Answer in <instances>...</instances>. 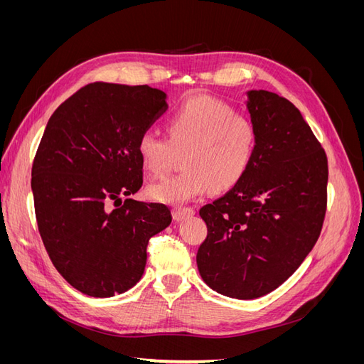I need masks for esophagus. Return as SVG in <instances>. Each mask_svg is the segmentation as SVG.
I'll list each match as a JSON object with an SVG mask.
<instances>
[{"instance_id": "34e87169", "label": "esophagus", "mask_w": 364, "mask_h": 364, "mask_svg": "<svg viewBox=\"0 0 364 364\" xmlns=\"http://www.w3.org/2000/svg\"><path fill=\"white\" fill-rule=\"evenodd\" d=\"M171 214H173V218L176 220V222H181V220H183L186 217H191L194 214V209L193 208H174Z\"/></svg>"}]
</instances>
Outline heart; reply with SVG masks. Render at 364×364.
<instances>
[{"label":"heart","mask_w":364,"mask_h":364,"mask_svg":"<svg viewBox=\"0 0 364 364\" xmlns=\"http://www.w3.org/2000/svg\"><path fill=\"white\" fill-rule=\"evenodd\" d=\"M167 138L146 130L138 136L142 167L161 178L171 168L176 153L183 155V173L149 186L150 199L182 205L209 190L225 191L245 178L257 150V129L234 107L206 95H194L168 117Z\"/></svg>","instance_id":"heart-1"}]
</instances>
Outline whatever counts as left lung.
Returning <instances> with one entry per match:
<instances>
[{"mask_svg":"<svg viewBox=\"0 0 364 364\" xmlns=\"http://www.w3.org/2000/svg\"><path fill=\"white\" fill-rule=\"evenodd\" d=\"M257 150L245 178L200 208L208 235L202 279L220 294L257 299L287 281L311 252L326 213L328 159L287 98L249 91Z\"/></svg>","mask_w":364,"mask_h":364,"instance_id":"8db88e82","label":"left lung"}]
</instances>
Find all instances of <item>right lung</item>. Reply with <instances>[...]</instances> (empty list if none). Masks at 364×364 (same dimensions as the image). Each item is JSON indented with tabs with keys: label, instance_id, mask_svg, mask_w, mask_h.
I'll use <instances>...</instances> for the list:
<instances>
[{
	"label": "right lung",
	"instance_id": "right-lung-1",
	"mask_svg": "<svg viewBox=\"0 0 364 364\" xmlns=\"http://www.w3.org/2000/svg\"><path fill=\"white\" fill-rule=\"evenodd\" d=\"M165 97L147 85L95 82L48 119L31 167L36 222L53 266L83 294L134 287L149 240L171 223L162 203L121 202L142 186L136 141L167 111Z\"/></svg>",
	"mask_w": 364,
	"mask_h": 364
}]
</instances>
